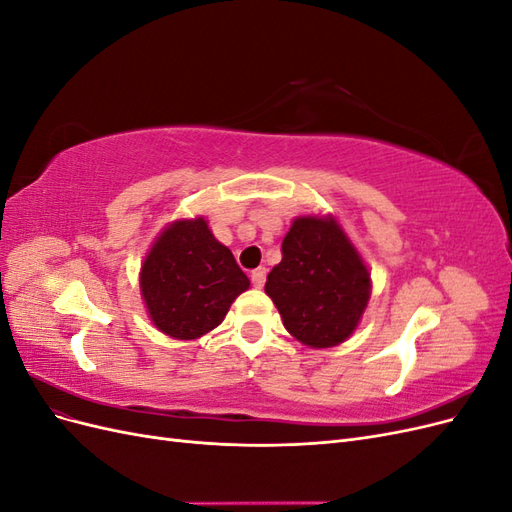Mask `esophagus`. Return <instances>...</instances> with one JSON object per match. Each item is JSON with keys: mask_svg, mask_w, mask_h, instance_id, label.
I'll return each mask as SVG.
<instances>
[{"mask_svg": "<svg viewBox=\"0 0 512 512\" xmlns=\"http://www.w3.org/2000/svg\"><path fill=\"white\" fill-rule=\"evenodd\" d=\"M265 282H267V269H265V267L254 269V271H252V284H254L256 288H262V286H265Z\"/></svg>", "mask_w": 512, "mask_h": 512, "instance_id": "1", "label": "esophagus"}]
</instances>
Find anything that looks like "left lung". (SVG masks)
I'll list each match as a JSON object with an SVG mask.
<instances>
[{"label":"left lung","instance_id":"obj_1","mask_svg":"<svg viewBox=\"0 0 512 512\" xmlns=\"http://www.w3.org/2000/svg\"><path fill=\"white\" fill-rule=\"evenodd\" d=\"M369 273L333 218L305 215L282 241V262L267 275L265 292L284 327L305 346L342 344L369 301Z\"/></svg>","mask_w":512,"mask_h":512}]
</instances>
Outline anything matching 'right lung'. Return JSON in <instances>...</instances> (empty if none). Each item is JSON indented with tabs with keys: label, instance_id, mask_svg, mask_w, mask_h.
I'll return each mask as SVG.
<instances>
[{
	"label": "right lung",
	"instance_id": "add662e5",
	"mask_svg": "<svg viewBox=\"0 0 512 512\" xmlns=\"http://www.w3.org/2000/svg\"><path fill=\"white\" fill-rule=\"evenodd\" d=\"M250 280L203 218L168 226L141 269V292L156 327L175 339H196L224 320Z\"/></svg>",
	"mask_w": 512,
	"mask_h": 512
}]
</instances>
